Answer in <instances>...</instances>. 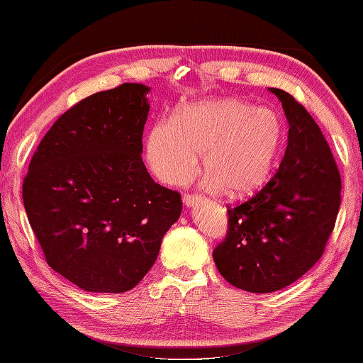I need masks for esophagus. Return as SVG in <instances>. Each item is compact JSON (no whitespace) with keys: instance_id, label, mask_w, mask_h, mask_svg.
I'll return each mask as SVG.
<instances>
[{"instance_id":"obj_1","label":"esophagus","mask_w":363,"mask_h":363,"mask_svg":"<svg viewBox=\"0 0 363 363\" xmlns=\"http://www.w3.org/2000/svg\"><path fill=\"white\" fill-rule=\"evenodd\" d=\"M182 200H184V203H186L187 206H192L194 203H197V202H200V200H202V195H199V194H184Z\"/></svg>"}]
</instances>
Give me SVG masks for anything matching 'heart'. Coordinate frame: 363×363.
<instances>
[{"instance_id": "obj_1", "label": "heart", "mask_w": 363, "mask_h": 363, "mask_svg": "<svg viewBox=\"0 0 363 363\" xmlns=\"http://www.w3.org/2000/svg\"><path fill=\"white\" fill-rule=\"evenodd\" d=\"M283 142V121L272 109L213 99L177 108L172 121H158L148 134L147 155L161 181L182 186L197 172L199 153H205L211 191L240 197L269 179Z\"/></svg>"}]
</instances>
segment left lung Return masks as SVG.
<instances>
[{"label": "left lung", "instance_id": "obj_1", "mask_svg": "<svg viewBox=\"0 0 363 363\" xmlns=\"http://www.w3.org/2000/svg\"><path fill=\"white\" fill-rule=\"evenodd\" d=\"M269 90L289 121L284 158L260 191L226 206L228 231L213 250L223 278L257 294L292 284L320 260L341 206V174L318 124L291 94Z\"/></svg>", "mask_w": 363, "mask_h": 363}]
</instances>
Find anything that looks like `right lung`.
<instances>
[{
  "mask_svg": "<svg viewBox=\"0 0 363 363\" xmlns=\"http://www.w3.org/2000/svg\"><path fill=\"white\" fill-rule=\"evenodd\" d=\"M148 87L121 84L80 100L38 143L22 184L45 260L80 289L119 294L157 260L182 210L142 161Z\"/></svg>",
  "mask_w": 363,
  "mask_h": 363,
  "instance_id": "right-lung-1",
  "label": "right lung"
}]
</instances>
